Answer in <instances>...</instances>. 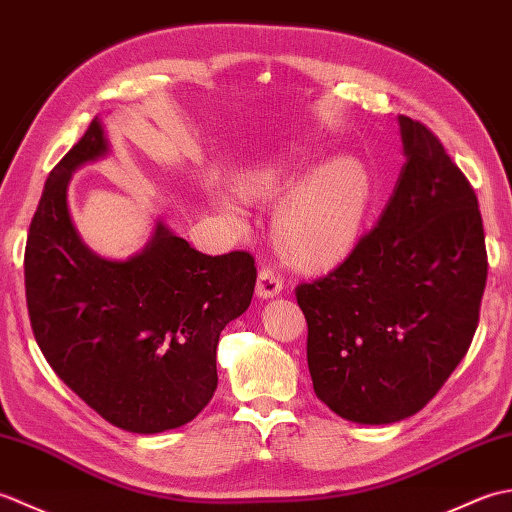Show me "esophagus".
<instances>
[{
  "mask_svg": "<svg viewBox=\"0 0 512 512\" xmlns=\"http://www.w3.org/2000/svg\"><path fill=\"white\" fill-rule=\"evenodd\" d=\"M281 288H284V279L277 273V268L273 266H264L259 270V277H257V295L264 297V299H273L277 297Z\"/></svg>",
  "mask_w": 512,
  "mask_h": 512,
  "instance_id": "obj_1",
  "label": "esophagus"
}]
</instances>
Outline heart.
Instances as JSON below:
<instances>
[{"instance_id": "1", "label": "heart", "mask_w": 512, "mask_h": 512, "mask_svg": "<svg viewBox=\"0 0 512 512\" xmlns=\"http://www.w3.org/2000/svg\"><path fill=\"white\" fill-rule=\"evenodd\" d=\"M295 178L288 162L277 160L244 173L237 191L246 198L270 200ZM372 202L369 173L354 158H334L292 184L275 213V237L292 264L330 268L352 253ZM224 211L242 220V204L220 195Z\"/></svg>"}]
</instances>
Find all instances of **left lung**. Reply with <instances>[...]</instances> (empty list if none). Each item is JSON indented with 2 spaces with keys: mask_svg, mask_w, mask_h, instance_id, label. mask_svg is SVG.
Returning a JSON list of instances; mask_svg holds the SVG:
<instances>
[{
  "mask_svg": "<svg viewBox=\"0 0 512 512\" xmlns=\"http://www.w3.org/2000/svg\"><path fill=\"white\" fill-rule=\"evenodd\" d=\"M398 123L407 162L378 224L295 290L314 394L361 424L409 418L438 394L469 352L488 273L471 182L427 125Z\"/></svg>",
  "mask_w": 512,
  "mask_h": 512,
  "instance_id": "8db88e82",
  "label": "left lung"
}]
</instances>
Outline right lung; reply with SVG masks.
<instances>
[{
  "label": "right lung",
  "instance_id": "1",
  "mask_svg": "<svg viewBox=\"0 0 512 512\" xmlns=\"http://www.w3.org/2000/svg\"><path fill=\"white\" fill-rule=\"evenodd\" d=\"M105 154L96 116L46 180L24 257L30 325L85 405L114 427L160 433L209 405L220 332L250 306L257 268L246 250L204 255L162 222L125 262L92 253L72 224L68 184Z\"/></svg>",
  "mask_w": 512,
  "mask_h": 512
}]
</instances>
